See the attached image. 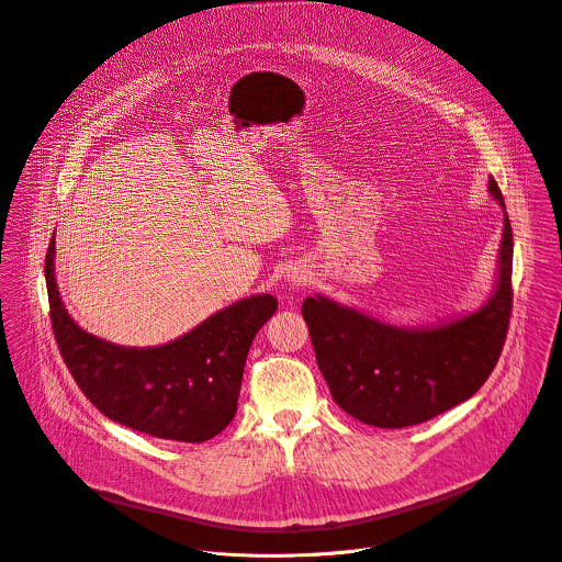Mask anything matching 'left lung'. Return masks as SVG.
<instances>
[{
    "instance_id": "obj_1",
    "label": "left lung",
    "mask_w": 562,
    "mask_h": 562,
    "mask_svg": "<svg viewBox=\"0 0 562 562\" xmlns=\"http://www.w3.org/2000/svg\"><path fill=\"white\" fill-rule=\"evenodd\" d=\"M504 212L495 290L481 310L437 326H394L318 294L303 303V318L322 376L355 419L376 428H404L472 398L493 372L513 307V232L504 196L488 179Z\"/></svg>"
}]
</instances>
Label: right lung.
<instances>
[{
	"label": "right lung",
	"mask_w": 562,
	"mask_h": 562,
	"mask_svg": "<svg viewBox=\"0 0 562 562\" xmlns=\"http://www.w3.org/2000/svg\"><path fill=\"white\" fill-rule=\"evenodd\" d=\"M54 244L56 236L45 257L52 328L83 396L105 417L158 439L201 443L225 430L238 411L248 348L277 299H241L161 346H119L83 330L65 310Z\"/></svg>",
	"instance_id": "obj_1"
}]
</instances>
